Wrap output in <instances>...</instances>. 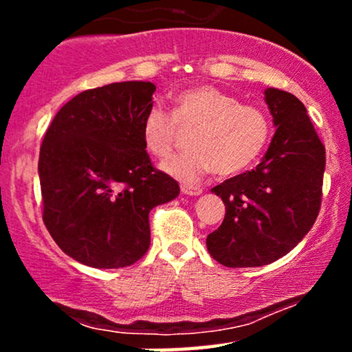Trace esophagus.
<instances>
[{"label": "esophagus", "instance_id": "obj_1", "mask_svg": "<svg viewBox=\"0 0 352 352\" xmlns=\"http://www.w3.org/2000/svg\"><path fill=\"white\" fill-rule=\"evenodd\" d=\"M182 193H185V195H190V197H199L204 193V188L193 187V185H182Z\"/></svg>", "mask_w": 352, "mask_h": 352}]
</instances>
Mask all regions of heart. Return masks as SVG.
<instances>
[{"label":"heart","mask_w":352,"mask_h":352,"mask_svg":"<svg viewBox=\"0 0 352 352\" xmlns=\"http://www.w3.org/2000/svg\"><path fill=\"white\" fill-rule=\"evenodd\" d=\"M180 129H192V151L164 160L160 168L184 184H197L210 172L233 175L245 170L263 152L270 139V119L256 106L240 104L236 98L213 86L182 91L173 99V116L160 104L145 112L142 139L157 157L172 151Z\"/></svg>","instance_id":"obj_1"}]
</instances>
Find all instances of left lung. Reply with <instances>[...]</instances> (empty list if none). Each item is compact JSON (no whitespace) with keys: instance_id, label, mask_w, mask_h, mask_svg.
Instances as JSON below:
<instances>
[{"instance_id":"obj_1","label":"left lung","mask_w":352,"mask_h":352,"mask_svg":"<svg viewBox=\"0 0 352 352\" xmlns=\"http://www.w3.org/2000/svg\"><path fill=\"white\" fill-rule=\"evenodd\" d=\"M276 127L256 168L212 188L223 200V223L207 236L208 253L228 268L280 260L309 232L321 207L324 145L293 94L265 89Z\"/></svg>"}]
</instances>
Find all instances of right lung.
Segmentation results:
<instances>
[{
    "instance_id": "obj_1",
    "label": "right lung",
    "mask_w": 352,
    "mask_h": 352,
    "mask_svg": "<svg viewBox=\"0 0 352 352\" xmlns=\"http://www.w3.org/2000/svg\"><path fill=\"white\" fill-rule=\"evenodd\" d=\"M155 86L125 80L89 89L54 116L39 152L43 220L67 256L124 268L151 245L148 213L180 187L152 167L142 139Z\"/></svg>"
}]
</instances>
